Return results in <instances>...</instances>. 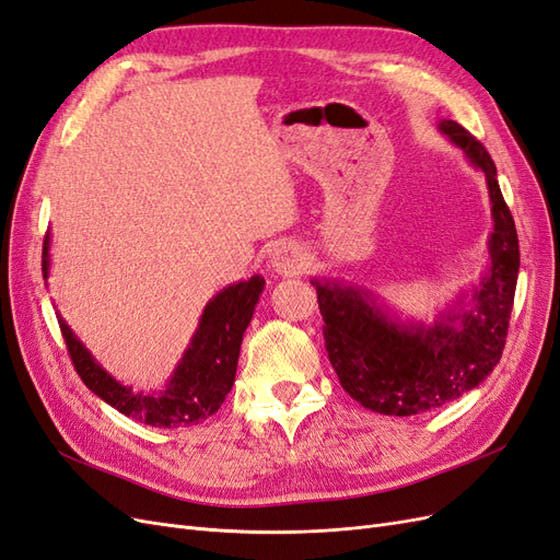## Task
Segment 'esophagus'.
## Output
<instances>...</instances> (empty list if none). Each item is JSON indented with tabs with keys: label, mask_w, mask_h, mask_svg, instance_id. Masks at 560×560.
Masks as SVG:
<instances>
[{
	"label": "esophagus",
	"mask_w": 560,
	"mask_h": 560,
	"mask_svg": "<svg viewBox=\"0 0 560 560\" xmlns=\"http://www.w3.org/2000/svg\"><path fill=\"white\" fill-rule=\"evenodd\" d=\"M273 268L282 276H296L306 268V254L294 243H284L273 252V259H270Z\"/></svg>",
	"instance_id": "1"
}]
</instances>
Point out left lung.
Returning <instances> with one entry per match:
<instances>
[{"label":"left lung","mask_w":560,"mask_h":560,"mask_svg":"<svg viewBox=\"0 0 560 560\" xmlns=\"http://www.w3.org/2000/svg\"><path fill=\"white\" fill-rule=\"evenodd\" d=\"M486 175L493 212L490 266L467 311L446 313L434 325H404L360 287L313 280L325 319L329 362L346 393L383 416H418L469 393L502 358L518 278V235L502 198L495 163L460 124H439Z\"/></svg>","instance_id":"left-lung-1"}]
</instances>
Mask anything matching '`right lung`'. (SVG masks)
I'll return each mask as SVG.
<instances>
[{"label": "right lung", "mask_w": 560, "mask_h": 560, "mask_svg": "<svg viewBox=\"0 0 560 560\" xmlns=\"http://www.w3.org/2000/svg\"><path fill=\"white\" fill-rule=\"evenodd\" d=\"M48 243L50 235L46 233L42 259L44 278H48L50 266ZM264 284L261 276H252L249 280L226 287L208 303L200 315L191 346L186 348L165 389H159V393H135L132 387L112 378L93 360V354L79 341L74 331L65 325V319L58 317V322L77 374L100 399L114 406L118 413L130 416L151 428H186L198 425L200 420L219 411V406L231 393L243 334L259 294L264 292Z\"/></svg>", "instance_id": "obj_1"}]
</instances>
